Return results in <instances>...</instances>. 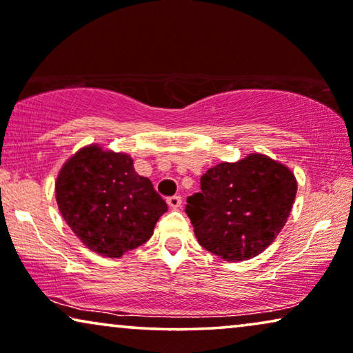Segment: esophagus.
Returning <instances> with one entry per match:
<instances>
[{"label":"esophagus","instance_id":"1","mask_svg":"<svg viewBox=\"0 0 353 353\" xmlns=\"http://www.w3.org/2000/svg\"><path fill=\"white\" fill-rule=\"evenodd\" d=\"M167 204L170 209H178V207H181V196H172L167 199Z\"/></svg>","mask_w":353,"mask_h":353}]
</instances>
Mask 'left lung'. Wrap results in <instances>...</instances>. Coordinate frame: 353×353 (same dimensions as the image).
<instances>
[{"instance_id": "8db88e82", "label": "left lung", "mask_w": 353, "mask_h": 353, "mask_svg": "<svg viewBox=\"0 0 353 353\" xmlns=\"http://www.w3.org/2000/svg\"><path fill=\"white\" fill-rule=\"evenodd\" d=\"M297 181L286 165L263 154L221 162L201 176V192L186 199L199 244L241 262L262 254L286 225Z\"/></svg>"}]
</instances>
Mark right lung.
<instances>
[{
    "label": "right lung",
    "instance_id": "add662e5",
    "mask_svg": "<svg viewBox=\"0 0 353 353\" xmlns=\"http://www.w3.org/2000/svg\"><path fill=\"white\" fill-rule=\"evenodd\" d=\"M56 201L65 223L90 250L119 259L146 243L167 204L128 154L81 148L61 168Z\"/></svg>",
    "mask_w": 353,
    "mask_h": 353
}]
</instances>
